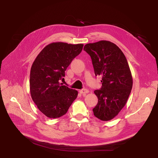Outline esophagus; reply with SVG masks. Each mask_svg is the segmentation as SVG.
Instances as JSON below:
<instances>
[{
  "label": "esophagus",
  "instance_id": "obj_1",
  "mask_svg": "<svg viewBox=\"0 0 158 158\" xmlns=\"http://www.w3.org/2000/svg\"><path fill=\"white\" fill-rule=\"evenodd\" d=\"M79 93L81 94H88L89 93V90L87 89H80L79 91Z\"/></svg>",
  "mask_w": 158,
  "mask_h": 158
}]
</instances>
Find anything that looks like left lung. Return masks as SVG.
Returning a JSON list of instances; mask_svg holds the SVG:
<instances>
[{
    "label": "left lung",
    "mask_w": 158,
    "mask_h": 158,
    "mask_svg": "<svg viewBox=\"0 0 158 158\" xmlns=\"http://www.w3.org/2000/svg\"><path fill=\"white\" fill-rule=\"evenodd\" d=\"M92 58L95 76H102V88L94 91L98 103L93 109L97 118L108 121L126 105L132 87V77L127 59L120 48L101 40L85 45Z\"/></svg>",
    "instance_id": "obj_1"
}]
</instances>
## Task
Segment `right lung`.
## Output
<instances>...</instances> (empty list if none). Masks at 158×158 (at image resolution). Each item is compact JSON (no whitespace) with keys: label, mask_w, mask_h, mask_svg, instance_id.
<instances>
[{"label":"right lung","mask_w":158,"mask_h":158,"mask_svg":"<svg viewBox=\"0 0 158 158\" xmlns=\"http://www.w3.org/2000/svg\"><path fill=\"white\" fill-rule=\"evenodd\" d=\"M83 44L54 42L45 47L33 62L30 72V92L38 110L56 118L65 114L77 97L76 89L61 83L65 70L82 51Z\"/></svg>","instance_id":"obj_1"}]
</instances>
